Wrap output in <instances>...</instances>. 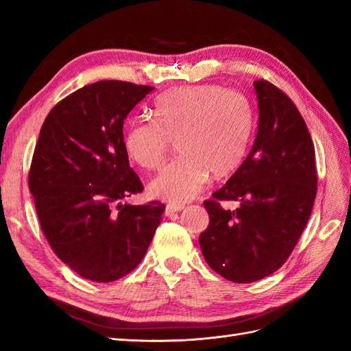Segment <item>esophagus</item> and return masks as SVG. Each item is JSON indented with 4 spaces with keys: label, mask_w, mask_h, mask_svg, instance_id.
Instances as JSON below:
<instances>
[{
    "label": "esophagus",
    "mask_w": 351,
    "mask_h": 351,
    "mask_svg": "<svg viewBox=\"0 0 351 351\" xmlns=\"http://www.w3.org/2000/svg\"><path fill=\"white\" fill-rule=\"evenodd\" d=\"M184 208H186V205H184V204H168V205H167L165 212H167V215H169V214H173V212L183 210Z\"/></svg>",
    "instance_id": "obj_1"
}]
</instances>
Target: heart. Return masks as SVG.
I'll return each instance as SVG.
<instances>
[{"label":"heart","mask_w":351,"mask_h":351,"mask_svg":"<svg viewBox=\"0 0 351 351\" xmlns=\"http://www.w3.org/2000/svg\"><path fill=\"white\" fill-rule=\"evenodd\" d=\"M152 112L155 123L136 119L125 125L123 145L133 162L159 169L177 141L183 156L151 183L152 195L174 204L196 196L210 173L222 178L237 171L256 120L246 93L218 84L169 90L154 102Z\"/></svg>","instance_id":"b5f03b06"}]
</instances>
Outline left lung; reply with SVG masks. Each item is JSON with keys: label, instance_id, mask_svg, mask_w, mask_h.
Wrapping results in <instances>:
<instances>
[{"label": "left lung", "instance_id": "obj_1", "mask_svg": "<svg viewBox=\"0 0 351 351\" xmlns=\"http://www.w3.org/2000/svg\"><path fill=\"white\" fill-rule=\"evenodd\" d=\"M258 134L247 158L204 205L209 226L199 244L209 267L232 282L280 269L299 241L317 190L315 146L302 114L265 79L254 80ZM221 201H237L226 210Z\"/></svg>", "mask_w": 351, "mask_h": 351}]
</instances>
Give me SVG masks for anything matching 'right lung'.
Returning a JSON list of instances; mask_svg holds the SVG:
<instances>
[{"label":"right lung","mask_w":351,"mask_h":351,"mask_svg":"<svg viewBox=\"0 0 351 351\" xmlns=\"http://www.w3.org/2000/svg\"><path fill=\"white\" fill-rule=\"evenodd\" d=\"M155 88L123 80L86 84L45 119L29 169L51 249L80 277L111 282L141 263L165 205L121 204L143 192L123 145L125 117Z\"/></svg>","instance_id":"right-lung-1"}]
</instances>
